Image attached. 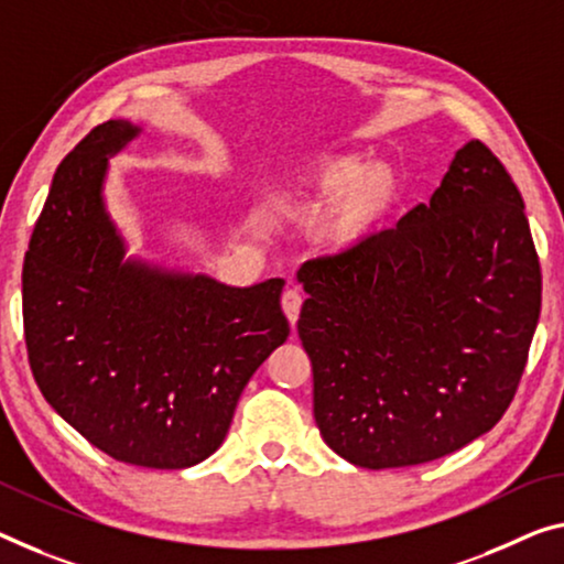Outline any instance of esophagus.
<instances>
[{"label": "esophagus", "instance_id": "34e87169", "mask_svg": "<svg viewBox=\"0 0 564 564\" xmlns=\"http://www.w3.org/2000/svg\"><path fill=\"white\" fill-rule=\"evenodd\" d=\"M302 300H305V297H302V292L297 288L284 290V294H282V310H284V315H288L292 327L297 325V317H300V310H302Z\"/></svg>", "mask_w": 564, "mask_h": 564}]
</instances>
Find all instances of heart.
I'll use <instances>...</instances> for the list:
<instances>
[{"mask_svg":"<svg viewBox=\"0 0 564 564\" xmlns=\"http://www.w3.org/2000/svg\"><path fill=\"white\" fill-rule=\"evenodd\" d=\"M401 196V176L386 161H366L362 155H337L290 186L282 204L290 212L310 216L325 212L317 241L325 252L348 254L383 227Z\"/></svg>","mask_w":564,"mask_h":564,"instance_id":"obj_1","label":"heart"}]
</instances>
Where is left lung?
Instances as JSON below:
<instances>
[{
    "label": "left lung",
    "mask_w": 564,
    "mask_h": 564,
    "mask_svg": "<svg viewBox=\"0 0 564 564\" xmlns=\"http://www.w3.org/2000/svg\"><path fill=\"white\" fill-rule=\"evenodd\" d=\"M297 333L323 441L362 469L454 454L512 403L540 319L524 202L481 141L429 204L348 254L310 259Z\"/></svg>",
    "instance_id": "1"
}]
</instances>
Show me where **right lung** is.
<instances>
[{"label":"right lung","mask_w":564,"mask_h":564,"mask_svg":"<svg viewBox=\"0 0 564 564\" xmlns=\"http://www.w3.org/2000/svg\"><path fill=\"white\" fill-rule=\"evenodd\" d=\"M138 135L108 120L57 166L24 257V340L45 401L95 448L188 469L221 446L249 378L288 340L284 280L231 288L126 257L106 178Z\"/></svg>","instance_id":"add662e5"}]
</instances>
